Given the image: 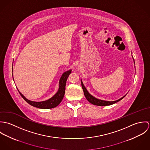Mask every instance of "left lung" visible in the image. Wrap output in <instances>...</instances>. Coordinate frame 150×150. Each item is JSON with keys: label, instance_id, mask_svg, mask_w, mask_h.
Masks as SVG:
<instances>
[{"label": "left lung", "instance_id": "left-lung-1", "mask_svg": "<svg viewBox=\"0 0 150 150\" xmlns=\"http://www.w3.org/2000/svg\"><path fill=\"white\" fill-rule=\"evenodd\" d=\"M81 81V86H82V88L83 89L84 91V95L86 96V99L88 100V101L89 102H90L91 103H92V105H96V106H109V105H113L119 101H120L121 99H122L126 95H125L124 96H123L122 98H120V99L115 100V101H106V100H100V99H98L96 98H95L94 96H93L92 95H91L87 91V89H86L85 86H84L82 80Z\"/></svg>", "mask_w": 150, "mask_h": 150}]
</instances>
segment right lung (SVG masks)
Listing matches in <instances>:
<instances>
[{
    "label": "right lung",
    "instance_id": "1",
    "mask_svg": "<svg viewBox=\"0 0 150 150\" xmlns=\"http://www.w3.org/2000/svg\"><path fill=\"white\" fill-rule=\"evenodd\" d=\"M71 70H69L68 71H65L63 73L62 76H61L59 83V89L58 92L50 99L42 101V102H34L31 101L28 99H27L21 93L18 91L20 94L21 95L22 98L29 105L33 107L39 108H43V109H48V108H52L54 107H57L62 100L64 96V92H65V86L67 79L69 76V74L71 73Z\"/></svg>",
    "mask_w": 150,
    "mask_h": 150
}]
</instances>
